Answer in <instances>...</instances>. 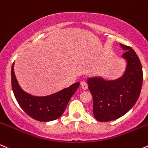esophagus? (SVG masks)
<instances>
[{"instance_id": "1", "label": "esophagus", "mask_w": 148, "mask_h": 148, "mask_svg": "<svg viewBox=\"0 0 148 148\" xmlns=\"http://www.w3.org/2000/svg\"><path fill=\"white\" fill-rule=\"evenodd\" d=\"M81 86L84 90H86L87 88H88V85H87V84L85 81H82V82L81 83Z\"/></svg>"}]
</instances>
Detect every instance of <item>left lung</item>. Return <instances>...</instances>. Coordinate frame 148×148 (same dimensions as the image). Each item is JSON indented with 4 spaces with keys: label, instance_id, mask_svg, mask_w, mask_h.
I'll use <instances>...</instances> for the list:
<instances>
[{
    "label": "left lung",
    "instance_id": "1",
    "mask_svg": "<svg viewBox=\"0 0 148 148\" xmlns=\"http://www.w3.org/2000/svg\"><path fill=\"white\" fill-rule=\"evenodd\" d=\"M121 46L126 50L122 57L127 62L123 76L115 81L97 77L87 81L93 97V113L99 121L119 119L132 109L140 97L143 81L140 60L132 47L121 43Z\"/></svg>",
    "mask_w": 148,
    "mask_h": 148
}]
</instances>
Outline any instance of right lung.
Masks as SVG:
<instances>
[{"label": "right lung", "instance_id": "add662e5", "mask_svg": "<svg viewBox=\"0 0 148 148\" xmlns=\"http://www.w3.org/2000/svg\"><path fill=\"white\" fill-rule=\"evenodd\" d=\"M79 85L78 82L75 83L68 88L49 96H33L19 86L14 72V63L12 64V86L15 98L21 108L29 116L38 121H51L59 119Z\"/></svg>", "mask_w": 148, "mask_h": 148}]
</instances>
